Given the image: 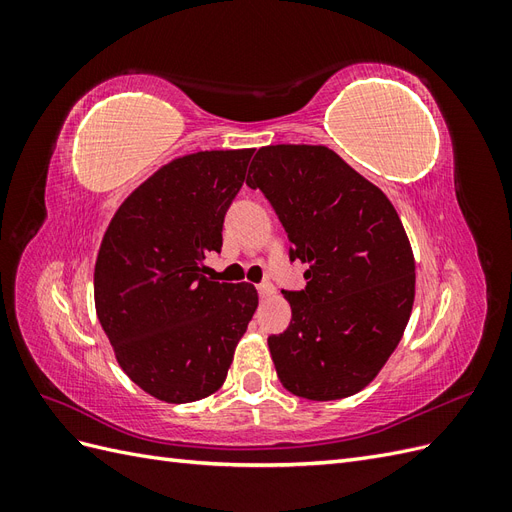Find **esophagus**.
I'll list each match as a JSON object with an SVG mask.
<instances>
[{"instance_id":"esophagus-1","label":"esophagus","mask_w":512,"mask_h":512,"mask_svg":"<svg viewBox=\"0 0 512 512\" xmlns=\"http://www.w3.org/2000/svg\"><path fill=\"white\" fill-rule=\"evenodd\" d=\"M256 288H258V294H260L262 299H267V297H271V294H273V286L269 282H262Z\"/></svg>"}]
</instances>
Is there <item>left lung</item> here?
I'll return each mask as SVG.
<instances>
[{
  "label": "left lung",
  "instance_id": "8db88e82",
  "mask_svg": "<svg viewBox=\"0 0 512 512\" xmlns=\"http://www.w3.org/2000/svg\"><path fill=\"white\" fill-rule=\"evenodd\" d=\"M247 185L267 196L307 286L284 292L290 327L269 337L292 395L344 399L378 376L406 331L414 256L391 200L322 145L260 147Z\"/></svg>",
  "mask_w": 512,
  "mask_h": 512
}]
</instances>
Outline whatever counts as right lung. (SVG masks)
I'll list each match as a JSON object with an SVG mask.
<instances>
[{
    "label": "right lung",
    "instance_id": "1",
    "mask_svg": "<svg viewBox=\"0 0 512 512\" xmlns=\"http://www.w3.org/2000/svg\"><path fill=\"white\" fill-rule=\"evenodd\" d=\"M252 153L198 151L164 164L104 232L94 273L98 320L128 378L166 404L220 389L258 307L252 284L205 275Z\"/></svg>",
    "mask_w": 512,
    "mask_h": 512
}]
</instances>
